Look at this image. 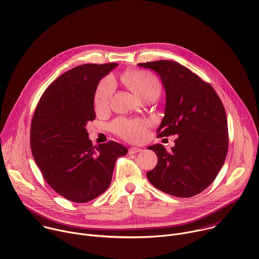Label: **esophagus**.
<instances>
[{
	"mask_svg": "<svg viewBox=\"0 0 259 259\" xmlns=\"http://www.w3.org/2000/svg\"><path fill=\"white\" fill-rule=\"evenodd\" d=\"M141 151H142V149L137 148V147H132V148L128 149V153H130V154H136V153L141 152Z\"/></svg>",
	"mask_w": 259,
	"mask_h": 259,
	"instance_id": "1",
	"label": "esophagus"
}]
</instances>
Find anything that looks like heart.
<instances>
[{
    "label": "heart",
    "mask_w": 259,
    "mask_h": 259,
    "mask_svg": "<svg viewBox=\"0 0 259 259\" xmlns=\"http://www.w3.org/2000/svg\"><path fill=\"white\" fill-rule=\"evenodd\" d=\"M124 83L141 99L157 95L161 92V83L157 76L144 70H135L125 73L122 76ZM115 90V82L108 76L102 79L98 84L95 96L94 106L97 111L108 108L112 95ZM150 123L143 119H124L119 118L112 123L113 132L122 139L130 142H141L145 139Z\"/></svg>",
    "instance_id": "heart-1"
}]
</instances>
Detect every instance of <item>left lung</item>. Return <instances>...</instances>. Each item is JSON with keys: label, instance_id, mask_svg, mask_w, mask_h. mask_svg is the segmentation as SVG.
<instances>
[{"label": "left lung", "instance_id": "1", "mask_svg": "<svg viewBox=\"0 0 259 259\" xmlns=\"http://www.w3.org/2000/svg\"><path fill=\"white\" fill-rule=\"evenodd\" d=\"M138 65L156 71L165 89L158 137L178 135L170 152L161 144L148 147L156 153L158 162L146 176L166 194L195 196L215 180L225 163L229 147L225 107L208 82L178 62L159 60Z\"/></svg>", "mask_w": 259, "mask_h": 259}]
</instances>
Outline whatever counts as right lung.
<instances>
[{
    "mask_svg": "<svg viewBox=\"0 0 259 259\" xmlns=\"http://www.w3.org/2000/svg\"><path fill=\"white\" fill-rule=\"evenodd\" d=\"M117 65L83 64L66 71L46 89L34 110L32 156L49 186L69 201L85 203L104 193L116 159L127 153L113 141L93 146L85 128L96 118L99 81Z\"/></svg>",
    "mask_w": 259,
    "mask_h": 259,
    "instance_id": "add662e5",
    "label": "right lung"
}]
</instances>
